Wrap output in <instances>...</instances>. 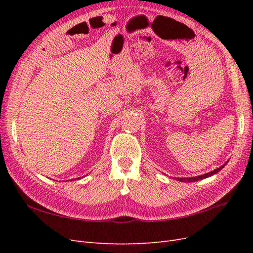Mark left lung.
<instances>
[{"instance_id":"1","label":"left lung","mask_w":253,"mask_h":253,"mask_svg":"<svg viewBox=\"0 0 253 253\" xmlns=\"http://www.w3.org/2000/svg\"><path fill=\"white\" fill-rule=\"evenodd\" d=\"M227 163H228V162H227ZM227 163H226L225 165L221 166V167L217 168V169L209 172V173H206V174H203V175H198V176H194V177H178L177 180L182 181V182H193V181H197V180H201V179L208 178V177H210V176H213L214 174L218 173V172H219L221 169H223V168L227 165Z\"/></svg>"}]
</instances>
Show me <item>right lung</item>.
<instances>
[{
    "mask_svg": "<svg viewBox=\"0 0 253 253\" xmlns=\"http://www.w3.org/2000/svg\"><path fill=\"white\" fill-rule=\"evenodd\" d=\"M77 179H80V177H78V178H75V179H72V180H77Z\"/></svg>",
    "mask_w": 253,
    "mask_h": 253,
    "instance_id": "1",
    "label": "right lung"
}]
</instances>
